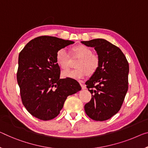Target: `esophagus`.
<instances>
[{
	"instance_id": "esophagus-1",
	"label": "esophagus",
	"mask_w": 148,
	"mask_h": 148,
	"mask_svg": "<svg viewBox=\"0 0 148 148\" xmlns=\"http://www.w3.org/2000/svg\"><path fill=\"white\" fill-rule=\"evenodd\" d=\"M80 85H81V86L82 89H83V90H85V89H86V86H85V85H84V84L80 83Z\"/></svg>"
}]
</instances>
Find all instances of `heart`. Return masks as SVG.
Listing matches in <instances>:
<instances>
[{"label": "heart", "instance_id": "obj_1", "mask_svg": "<svg viewBox=\"0 0 148 148\" xmlns=\"http://www.w3.org/2000/svg\"><path fill=\"white\" fill-rule=\"evenodd\" d=\"M73 58H79L77 61L75 69L67 70L62 73L64 78L73 79H83L88 75H92L99 69L100 59L97 55L92 53L91 49L84 45H76L71 49ZM56 60L57 64L61 69L66 70L69 68L70 56L64 48L59 49L56 53Z\"/></svg>", "mask_w": 148, "mask_h": 148}]
</instances>
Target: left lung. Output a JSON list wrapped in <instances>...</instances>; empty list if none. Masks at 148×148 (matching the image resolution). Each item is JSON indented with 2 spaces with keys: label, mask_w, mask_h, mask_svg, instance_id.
<instances>
[{
  "label": "left lung",
  "mask_w": 148,
  "mask_h": 148,
  "mask_svg": "<svg viewBox=\"0 0 148 148\" xmlns=\"http://www.w3.org/2000/svg\"><path fill=\"white\" fill-rule=\"evenodd\" d=\"M81 43L94 47L100 59L99 69L85 83L92 98L85 111L91 119L104 121L119 112L123 103L128 88V62L121 49L107 40Z\"/></svg>",
  "instance_id": "left-lung-1"
}]
</instances>
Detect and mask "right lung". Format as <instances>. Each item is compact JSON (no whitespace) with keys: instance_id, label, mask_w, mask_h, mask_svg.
I'll return each mask as SVG.
<instances>
[{"instance_id":"1","label":"right lung","mask_w":148,"mask_h":148,"mask_svg":"<svg viewBox=\"0 0 148 148\" xmlns=\"http://www.w3.org/2000/svg\"><path fill=\"white\" fill-rule=\"evenodd\" d=\"M74 42L53 36L36 38L20 52L17 81L25 108L42 120L56 118L69 95L81 90L71 78L60 79L56 56L59 49Z\"/></svg>"}]
</instances>
